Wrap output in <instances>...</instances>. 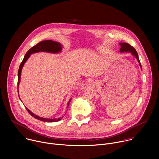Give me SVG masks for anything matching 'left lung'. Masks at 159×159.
<instances>
[{
    "instance_id": "1",
    "label": "left lung",
    "mask_w": 159,
    "mask_h": 159,
    "mask_svg": "<svg viewBox=\"0 0 159 159\" xmlns=\"http://www.w3.org/2000/svg\"><path fill=\"white\" fill-rule=\"evenodd\" d=\"M120 45L121 46L120 52H121V53L122 52H129V53H131L137 59V60L139 63V65H140V67L142 68V65H141V63H140V60H139V57L138 53H137V51H136V50L133 47H131L130 44H129L128 43H120Z\"/></svg>"
}]
</instances>
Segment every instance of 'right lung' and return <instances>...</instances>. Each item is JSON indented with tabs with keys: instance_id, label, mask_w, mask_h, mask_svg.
I'll use <instances>...</instances> for the list:
<instances>
[{
	"instance_id": "add662e5",
	"label": "right lung",
	"mask_w": 159,
	"mask_h": 159,
	"mask_svg": "<svg viewBox=\"0 0 159 159\" xmlns=\"http://www.w3.org/2000/svg\"><path fill=\"white\" fill-rule=\"evenodd\" d=\"M62 47H63L62 45L58 42L53 41L52 40H44V41H42L38 43L37 44L35 45V46L31 48H30L27 52V53H26V55L24 57L23 60L22 61L20 66H19V70H18V79H17V92H18V94H19L18 87H19V82H20V75H21L22 69V67H23L25 63H26V61H27V60L30 57V55L33 53L39 52H48V53H58L59 52H61V51L62 50ZM70 101H71V99H70L69 101V102H68V106H69ZM26 109L28 111V112L30 113V114L33 117H34V118H36L37 120H39L40 121H44V122H56V121H58L61 118H63V116H63L62 117H60L59 118H53V119L44 118H41V117H39V116L34 115V113H33L28 108L26 107Z\"/></svg>"
}]
</instances>
